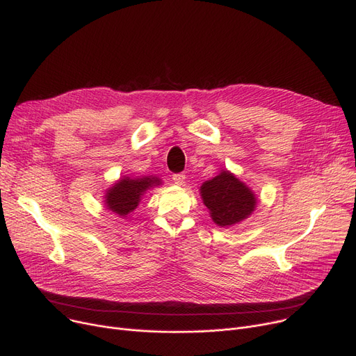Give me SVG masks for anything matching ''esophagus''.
Returning a JSON list of instances; mask_svg holds the SVG:
<instances>
[{"label": "esophagus", "mask_w": 356, "mask_h": 356, "mask_svg": "<svg viewBox=\"0 0 356 356\" xmlns=\"http://www.w3.org/2000/svg\"><path fill=\"white\" fill-rule=\"evenodd\" d=\"M184 180H186V175H183V173L173 175V181H175V184H177V186H181Z\"/></svg>", "instance_id": "34e87169"}]
</instances>
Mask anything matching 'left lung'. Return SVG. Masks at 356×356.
I'll list each match as a JSON object with an SVG mask.
<instances>
[{
  "label": "left lung",
  "mask_w": 356,
  "mask_h": 356,
  "mask_svg": "<svg viewBox=\"0 0 356 356\" xmlns=\"http://www.w3.org/2000/svg\"><path fill=\"white\" fill-rule=\"evenodd\" d=\"M199 193L212 221L224 228L249 218L257 207L254 192L227 168L204 181Z\"/></svg>",
  "instance_id": "8db88e82"
}]
</instances>
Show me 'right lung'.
<instances>
[{"instance_id":"right-lung-1","label":"right lung","mask_w":356,"mask_h":356,"mask_svg":"<svg viewBox=\"0 0 356 356\" xmlns=\"http://www.w3.org/2000/svg\"><path fill=\"white\" fill-rule=\"evenodd\" d=\"M163 180L157 176H123L106 189L103 202L106 209L120 218H125L140 205L143 196L152 188L161 186Z\"/></svg>"}]
</instances>
